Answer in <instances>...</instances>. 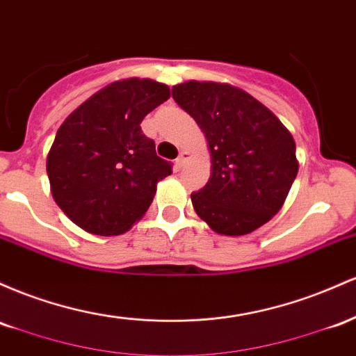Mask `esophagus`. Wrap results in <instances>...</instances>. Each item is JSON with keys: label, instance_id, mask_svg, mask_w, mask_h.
<instances>
[{"label": "esophagus", "instance_id": "34e87169", "mask_svg": "<svg viewBox=\"0 0 356 356\" xmlns=\"http://www.w3.org/2000/svg\"><path fill=\"white\" fill-rule=\"evenodd\" d=\"M190 158V153H186V151H181V153H179V156L177 158V161H175V165H177V168H181L183 165H185L186 163V159Z\"/></svg>", "mask_w": 356, "mask_h": 356}]
</instances>
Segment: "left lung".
I'll return each instance as SVG.
<instances>
[{
  "mask_svg": "<svg viewBox=\"0 0 356 356\" xmlns=\"http://www.w3.org/2000/svg\"><path fill=\"white\" fill-rule=\"evenodd\" d=\"M173 99L209 143V183L191 193L198 217L232 237L269 222L298 175L293 134L264 104L230 83L183 82L173 87Z\"/></svg>",
  "mask_w": 356,
  "mask_h": 356,
  "instance_id": "obj_1",
  "label": "left lung"
}]
</instances>
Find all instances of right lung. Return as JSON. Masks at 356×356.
<instances>
[{
    "mask_svg": "<svg viewBox=\"0 0 356 356\" xmlns=\"http://www.w3.org/2000/svg\"><path fill=\"white\" fill-rule=\"evenodd\" d=\"M170 99L151 79L115 81L90 95L58 127L47 156L55 203L89 234L119 235L149 209L171 165L146 138L141 122Z\"/></svg>",
    "mask_w": 356,
    "mask_h": 356,
    "instance_id": "obj_1",
    "label": "right lung"
}]
</instances>
